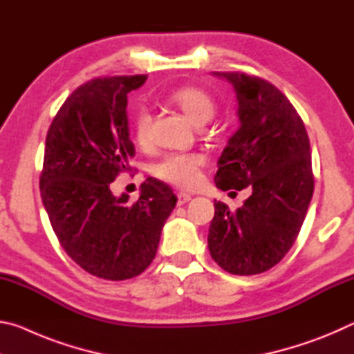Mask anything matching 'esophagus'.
<instances>
[{
    "instance_id": "esophagus-1",
    "label": "esophagus",
    "mask_w": 354,
    "mask_h": 354,
    "mask_svg": "<svg viewBox=\"0 0 354 354\" xmlns=\"http://www.w3.org/2000/svg\"><path fill=\"white\" fill-rule=\"evenodd\" d=\"M190 200H192V196L189 194H184V192L178 194V206H183V205H185V203H189Z\"/></svg>"
}]
</instances>
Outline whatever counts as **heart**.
<instances>
[{
	"label": "heart",
	"instance_id": "heart-1",
	"mask_svg": "<svg viewBox=\"0 0 354 354\" xmlns=\"http://www.w3.org/2000/svg\"><path fill=\"white\" fill-rule=\"evenodd\" d=\"M170 100L196 127H203L211 122L217 111L214 98L198 87L178 88L170 95ZM149 129H151V113L147 107H139L133 117V134L137 143L147 145ZM203 164H205V158L198 153H169L156 162L153 173L162 181L176 187L190 189L198 184Z\"/></svg>",
	"mask_w": 354,
	"mask_h": 354
}]
</instances>
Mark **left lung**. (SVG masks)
Instances as JSON below:
<instances>
[{"label":"left lung","instance_id":"left-lung-1","mask_svg":"<svg viewBox=\"0 0 354 354\" xmlns=\"http://www.w3.org/2000/svg\"><path fill=\"white\" fill-rule=\"evenodd\" d=\"M234 87L241 127L218 159L221 190L251 189L231 211L215 201L207 245L212 259L232 274L270 270L292 248L314 194L309 137L286 95L266 80L215 71Z\"/></svg>","mask_w":354,"mask_h":354}]
</instances>
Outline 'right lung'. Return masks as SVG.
<instances>
[{"label":"right lung","instance_id":"1","mask_svg":"<svg viewBox=\"0 0 354 354\" xmlns=\"http://www.w3.org/2000/svg\"><path fill=\"white\" fill-rule=\"evenodd\" d=\"M145 75L97 77L65 100L46 134L40 195L62 248L93 277L123 281L153 262L178 198L148 178L140 196H113L111 183L128 169V93Z\"/></svg>","mask_w":354,"mask_h":354}]
</instances>
